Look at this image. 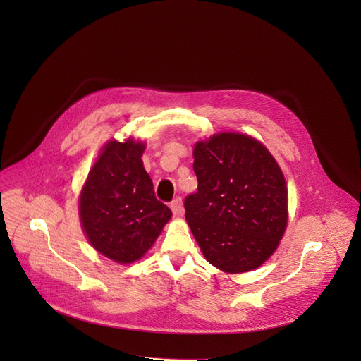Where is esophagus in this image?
<instances>
[{
  "instance_id": "1",
  "label": "esophagus",
  "mask_w": 361,
  "mask_h": 361,
  "mask_svg": "<svg viewBox=\"0 0 361 361\" xmlns=\"http://www.w3.org/2000/svg\"><path fill=\"white\" fill-rule=\"evenodd\" d=\"M170 207H171L173 214H174L176 217L183 216V212H184V210H183V200H181V197H176V198L171 201Z\"/></svg>"
}]
</instances>
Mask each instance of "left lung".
<instances>
[{
	"label": "left lung",
	"instance_id": "obj_1",
	"mask_svg": "<svg viewBox=\"0 0 361 361\" xmlns=\"http://www.w3.org/2000/svg\"><path fill=\"white\" fill-rule=\"evenodd\" d=\"M197 192L184 200L185 220L204 254L226 273L262 266L287 226V187L269 149L221 133L194 147Z\"/></svg>",
	"mask_w": 361,
	"mask_h": 361
}]
</instances>
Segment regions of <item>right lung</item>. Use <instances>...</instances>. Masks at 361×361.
Wrapping results in <instances>:
<instances>
[{
  "mask_svg": "<svg viewBox=\"0 0 361 361\" xmlns=\"http://www.w3.org/2000/svg\"><path fill=\"white\" fill-rule=\"evenodd\" d=\"M142 151V142L110 141L80 197V217L91 245L123 264L138 260L173 216L154 194Z\"/></svg>",
  "mask_w": 361,
  "mask_h": 361,
  "instance_id": "add662e5",
  "label": "right lung"
}]
</instances>
